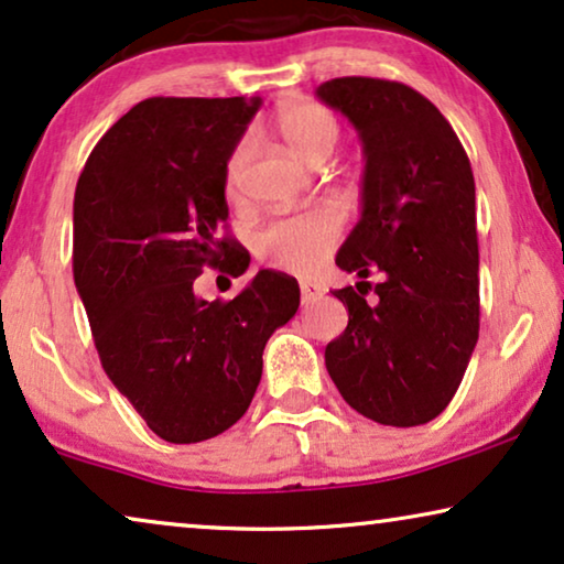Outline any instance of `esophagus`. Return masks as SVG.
I'll return each instance as SVG.
<instances>
[{
	"instance_id": "1",
	"label": "esophagus",
	"mask_w": 564,
	"mask_h": 564,
	"mask_svg": "<svg viewBox=\"0 0 564 564\" xmlns=\"http://www.w3.org/2000/svg\"><path fill=\"white\" fill-rule=\"evenodd\" d=\"M323 295H326V288H323V284L313 282V280H303V282H300V297H303L305 305L313 303V300L323 297Z\"/></svg>"
}]
</instances>
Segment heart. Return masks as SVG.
<instances>
[{
	"label": "heart",
	"instance_id": "1",
	"mask_svg": "<svg viewBox=\"0 0 564 564\" xmlns=\"http://www.w3.org/2000/svg\"><path fill=\"white\" fill-rule=\"evenodd\" d=\"M276 128H280L288 149L307 166L326 164L334 156L338 138H341L334 112L315 102L288 105L276 115ZM249 153L251 141H241L230 153L226 166V195L230 199L238 197V189H241V174ZM341 230L344 218L336 207H313V210L267 223L253 236V251L269 267L288 269V272H311L338 243Z\"/></svg>",
	"mask_w": 564,
	"mask_h": 564
}]
</instances>
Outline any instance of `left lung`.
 Returning <instances> with one entry per match:
<instances>
[{"label": "left lung", "instance_id": "1", "mask_svg": "<svg viewBox=\"0 0 564 564\" xmlns=\"http://www.w3.org/2000/svg\"><path fill=\"white\" fill-rule=\"evenodd\" d=\"M357 128L361 215L336 264L349 326L326 346L330 380L382 426H421L457 392L480 330L475 176L449 122L400 82L344 76L315 89ZM383 274L372 304L366 276Z\"/></svg>", "mask_w": 564, "mask_h": 564}]
</instances>
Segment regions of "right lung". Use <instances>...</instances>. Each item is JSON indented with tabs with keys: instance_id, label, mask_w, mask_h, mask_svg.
Wrapping results in <instances>:
<instances>
[{
	"instance_id": "1",
	"label": "right lung",
	"mask_w": 564,
	"mask_h": 564,
	"mask_svg": "<svg viewBox=\"0 0 564 564\" xmlns=\"http://www.w3.org/2000/svg\"><path fill=\"white\" fill-rule=\"evenodd\" d=\"M259 97H151L89 153L74 195V282L107 377L153 434L197 444L249 411L269 336L300 305L292 276L261 269L234 300H199L205 267L251 257L220 236L226 166Z\"/></svg>"
}]
</instances>
